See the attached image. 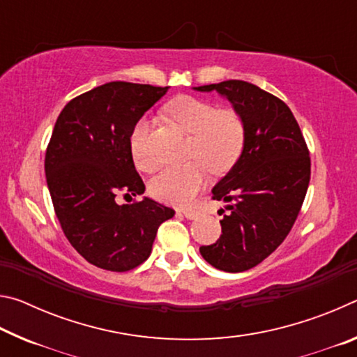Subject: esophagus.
<instances>
[{"instance_id": "34e87169", "label": "esophagus", "mask_w": 357, "mask_h": 357, "mask_svg": "<svg viewBox=\"0 0 357 357\" xmlns=\"http://www.w3.org/2000/svg\"><path fill=\"white\" fill-rule=\"evenodd\" d=\"M183 214L189 220H195V219H198V217H200V213H198V211H193V209H184Z\"/></svg>"}]
</instances>
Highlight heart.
I'll return each instance as SVG.
<instances>
[{"label":"heart","mask_w":357,"mask_h":357,"mask_svg":"<svg viewBox=\"0 0 357 357\" xmlns=\"http://www.w3.org/2000/svg\"><path fill=\"white\" fill-rule=\"evenodd\" d=\"M167 113L185 134L190 135L189 155L195 157L213 173L229 170L243 153L245 140L244 121L234 110H215L209 102L179 96L167 105ZM149 121H137L130 134L129 146L135 165L143 172L154 168L146 153ZM204 184V170L198 162L181 167H168L151 179L149 190L157 200L170 204H187Z\"/></svg>","instance_id":"1"}]
</instances>
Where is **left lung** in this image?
Returning <instances> with one entry per match:
<instances>
[{
	"mask_svg": "<svg viewBox=\"0 0 357 357\" xmlns=\"http://www.w3.org/2000/svg\"><path fill=\"white\" fill-rule=\"evenodd\" d=\"M193 89L215 91L244 121L243 153L211 190L214 200L228 203L222 234L200 247L215 269L243 273L268 258L291 229L310 181L309 149L285 102L255 84L228 80Z\"/></svg>",
	"mask_w": 357,
	"mask_h": 357,
	"instance_id": "1",
	"label": "left lung"
}]
</instances>
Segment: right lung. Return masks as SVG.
Masks as SVG:
<instances>
[{
    "instance_id": "add662e5",
    "label": "right lung",
    "mask_w": 357,
    "mask_h": 357,
    "mask_svg": "<svg viewBox=\"0 0 357 357\" xmlns=\"http://www.w3.org/2000/svg\"><path fill=\"white\" fill-rule=\"evenodd\" d=\"M168 86L110 82L72 99L56 119L45 154L53 208L72 247L98 268L126 273L148 259L157 228L174 211L143 197L118 204V192L142 195L130 154L138 119Z\"/></svg>"
}]
</instances>
